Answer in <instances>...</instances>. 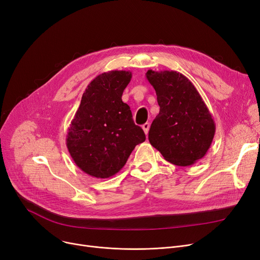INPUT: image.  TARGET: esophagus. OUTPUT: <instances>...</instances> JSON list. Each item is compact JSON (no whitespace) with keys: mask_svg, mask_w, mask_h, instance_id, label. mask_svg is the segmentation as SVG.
Segmentation results:
<instances>
[{"mask_svg":"<svg viewBox=\"0 0 260 260\" xmlns=\"http://www.w3.org/2000/svg\"><path fill=\"white\" fill-rule=\"evenodd\" d=\"M142 128H143V131H144L145 135H147V133H148V129H149V123H148V122L144 123V124L142 125Z\"/></svg>","mask_w":260,"mask_h":260,"instance_id":"obj_1","label":"esophagus"}]
</instances>
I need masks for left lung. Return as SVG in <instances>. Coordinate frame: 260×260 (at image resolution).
Returning <instances> with one entry per match:
<instances>
[{
  "instance_id": "obj_1",
  "label": "left lung",
  "mask_w": 260,
  "mask_h": 260,
  "mask_svg": "<svg viewBox=\"0 0 260 260\" xmlns=\"http://www.w3.org/2000/svg\"><path fill=\"white\" fill-rule=\"evenodd\" d=\"M146 79L160 106L148 132L149 143L175 166L194 165L206 156L215 135L209 108L192 82L178 72L149 70Z\"/></svg>"
}]
</instances>
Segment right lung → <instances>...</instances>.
<instances>
[{
    "instance_id": "obj_1",
    "label": "right lung",
    "mask_w": 260,
    "mask_h": 260,
    "mask_svg": "<svg viewBox=\"0 0 260 260\" xmlns=\"http://www.w3.org/2000/svg\"><path fill=\"white\" fill-rule=\"evenodd\" d=\"M132 73L112 71L95 77L87 85L67 132L66 145L73 160L95 178L117 174L134 151L145 141L143 129L136 125L122 93Z\"/></svg>"
}]
</instances>
